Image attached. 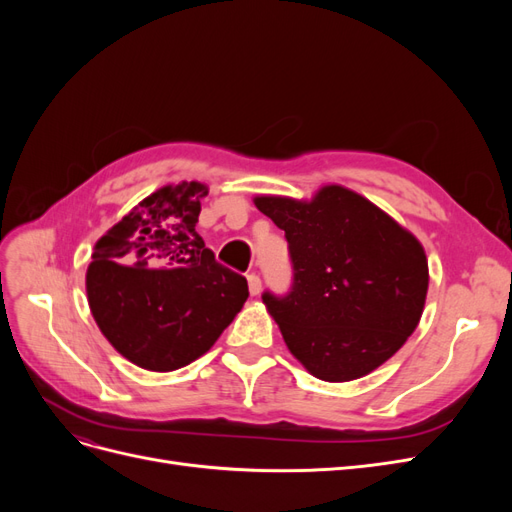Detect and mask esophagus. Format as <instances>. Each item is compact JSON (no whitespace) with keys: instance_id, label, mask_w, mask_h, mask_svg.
Segmentation results:
<instances>
[{"instance_id":"34e87169","label":"esophagus","mask_w":512,"mask_h":512,"mask_svg":"<svg viewBox=\"0 0 512 512\" xmlns=\"http://www.w3.org/2000/svg\"><path fill=\"white\" fill-rule=\"evenodd\" d=\"M247 286H250V294H252V297H258L260 290H262L260 277H258L256 273H250V275H247Z\"/></svg>"}]
</instances>
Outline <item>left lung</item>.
I'll return each instance as SVG.
<instances>
[{
    "label": "left lung",
    "instance_id": "8db88e82",
    "mask_svg": "<svg viewBox=\"0 0 512 512\" xmlns=\"http://www.w3.org/2000/svg\"><path fill=\"white\" fill-rule=\"evenodd\" d=\"M254 203L286 232L292 265L290 290L262 292V303L309 374L348 382L391 359L423 314V245L342 185H327L309 203Z\"/></svg>",
    "mask_w": 512,
    "mask_h": 512
}]
</instances>
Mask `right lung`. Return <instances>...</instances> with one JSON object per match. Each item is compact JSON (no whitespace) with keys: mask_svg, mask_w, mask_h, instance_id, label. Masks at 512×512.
<instances>
[{"mask_svg":"<svg viewBox=\"0 0 512 512\" xmlns=\"http://www.w3.org/2000/svg\"><path fill=\"white\" fill-rule=\"evenodd\" d=\"M207 185L153 192L96 243L87 299L117 352L151 371L196 361L247 299V280L215 260L196 232Z\"/></svg>","mask_w":512,"mask_h":512,"instance_id":"add662e5","label":"right lung"}]
</instances>
